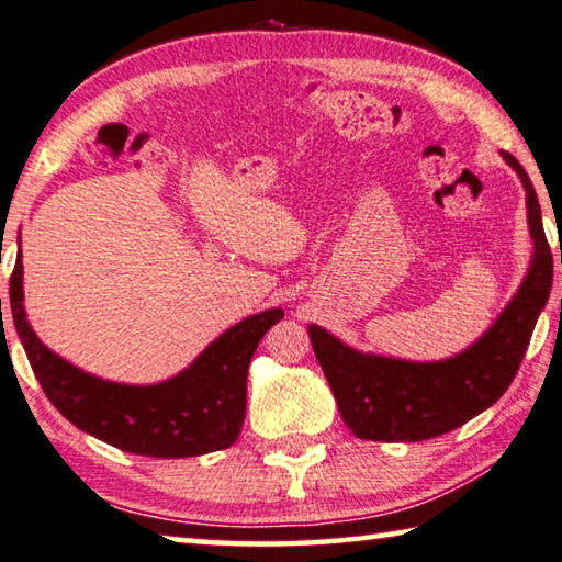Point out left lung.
<instances>
[{"mask_svg": "<svg viewBox=\"0 0 562 562\" xmlns=\"http://www.w3.org/2000/svg\"><path fill=\"white\" fill-rule=\"evenodd\" d=\"M503 159L525 187L532 257L518 292L480 340L448 360L413 362L360 352L323 327H307L342 420L360 440L438 438L473 420L510 387L553 288V255L542 229L536 187L510 153H503Z\"/></svg>", "mask_w": 562, "mask_h": 562, "instance_id": "obj_1", "label": "left lung"}]
</instances>
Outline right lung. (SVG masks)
Masks as SVG:
<instances>
[{
	"mask_svg": "<svg viewBox=\"0 0 562 562\" xmlns=\"http://www.w3.org/2000/svg\"><path fill=\"white\" fill-rule=\"evenodd\" d=\"M22 257L9 280L16 335L44 395L69 423L112 448L147 458H194L239 438L247 370L262 335L282 319L272 307L225 329L190 368L155 385H127L79 370L44 345L24 313Z\"/></svg>",
	"mask_w": 562,
	"mask_h": 562,
	"instance_id": "right-lung-1",
	"label": "right lung"
}]
</instances>
